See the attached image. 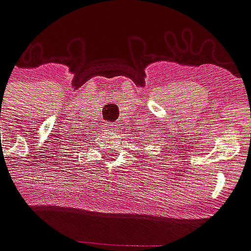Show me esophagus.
<instances>
[{
	"mask_svg": "<svg viewBox=\"0 0 251 251\" xmlns=\"http://www.w3.org/2000/svg\"><path fill=\"white\" fill-rule=\"evenodd\" d=\"M117 129H118V125H117V122L109 124V130H117Z\"/></svg>",
	"mask_w": 251,
	"mask_h": 251,
	"instance_id": "esophagus-1",
	"label": "esophagus"
}]
</instances>
